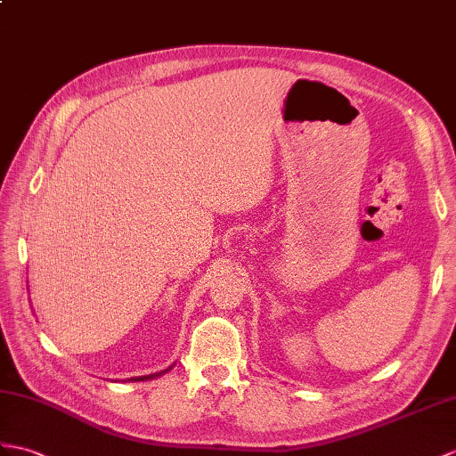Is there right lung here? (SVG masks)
<instances>
[{"mask_svg": "<svg viewBox=\"0 0 456 456\" xmlns=\"http://www.w3.org/2000/svg\"><path fill=\"white\" fill-rule=\"evenodd\" d=\"M171 369V367H168ZM168 369H165V371H161V373H155V375H145V377H134V379H130V380H147V379H155V377H159V375H163V373H167Z\"/></svg>", "mask_w": 456, "mask_h": 456, "instance_id": "obj_1", "label": "right lung"}]
</instances>
